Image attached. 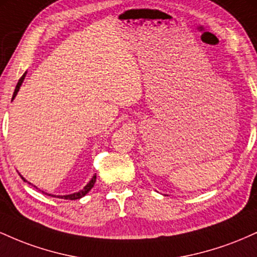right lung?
Here are the masks:
<instances>
[{"mask_svg": "<svg viewBox=\"0 0 257 257\" xmlns=\"http://www.w3.org/2000/svg\"><path fill=\"white\" fill-rule=\"evenodd\" d=\"M25 76H26V72L24 73V75L22 76V78L19 79V82H18V84H17V87H16V89H14V93H13V98H12V100H14V98H16L17 96V94H18V91H19V89H20V87H22V84H23V82H24V79H25ZM20 175V174H19ZM22 176V179L24 180L25 182H28V184H30L31 185V182H29L28 180H26L24 176L23 175H20ZM95 181H96V174H94L93 175V178L90 179V181L88 182L87 185L84 186L83 188H82V190H79L78 192H75V193H71V194H66V196H53V194H49V193H46V192H42L43 193H46L47 196H52V197H58V198H64V199H70V200H75V199H79V198H82V197H84L85 194H87L88 192H89V191L91 190V187H93L94 186V184H95ZM35 187H36V186H35ZM37 188V187H36Z\"/></svg>", "mask_w": 257, "mask_h": 257, "instance_id": "obj_1", "label": "right lung"}]
</instances>
